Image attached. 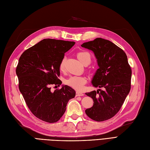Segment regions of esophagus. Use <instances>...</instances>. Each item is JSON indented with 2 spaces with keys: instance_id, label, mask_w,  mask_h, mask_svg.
Returning <instances> with one entry per match:
<instances>
[{
  "instance_id": "1",
  "label": "esophagus",
  "mask_w": 150,
  "mask_h": 150,
  "mask_svg": "<svg viewBox=\"0 0 150 150\" xmlns=\"http://www.w3.org/2000/svg\"><path fill=\"white\" fill-rule=\"evenodd\" d=\"M83 95H84L83 93L79 92V91H76V96H83Z\"/></svg>"
}]
</instances>
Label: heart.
I'll return each mask as SVG.
<instances>
[{
	"label": "heart",
	"mask_w": 150,
	"mask_h": 150,
	"mask_svg": "<svg viewBox=\"0 0 150 150\" xmlns=\"http://www.w3.org/2000/svg\"><path fill=\"white\" fill-rule=\"evenodd\" d=\"M78 59L83 64V63L87 60L90 62V55L87 52H79L76 55ZM64 62L65 59H63L61 60L59 65V69L61 71L64 70ZM86 79L85 77L82 76H72L69 79L66 80V84L69 86H71L76 90L80 91L83 89V85L86 83Z\"/></svg>",
	"instance_id": "b5f03b06"
}]
</instances>
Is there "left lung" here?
<instances>
[{
	"mask_svg": "<svg viewBox=\"0 0 150 150\" xmlns=\"http://www.w3.org/2000/svg\"><path fill=\"white\" fill-rule=\"evenodd\" d=\"M81 46L91 50L98 69L91 83L103 88L85 94L92 98L93 105L86 109V115L96 122L108 120L117 114L131 88L132 70L125 52L115 43L101 38L85 42Z\"/></svg>",
	"mask_w": 150,
	"mask_h": 150,
	"instance_id": "obj_1",
	"label": "left lung"
}]
</instances>
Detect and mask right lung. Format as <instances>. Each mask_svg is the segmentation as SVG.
<instances>
[{"instance_id": "add662e5", "label": "right lung", "mask_w": 150, "mask_h": 150, "mask_svg": "<svg viewBox=\"0 0 150 150\" xmlns=\"http://www.w3.org/2000/svg\"><path fill=\"white\" fill-rule=\"evenodd\" d=\"M75 42L43 39L24 52L16 69L18 88L31 112L40 120L55 123L64 114L69 100L75 97V91L68 85L52 92V85L62 82L59 65L65 52Z\"/></svg>"}]
</instances>
